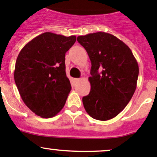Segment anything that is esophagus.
Masks as SVG:
<instances>
[{
    "mask_svg": "<svg viewBox=\"0 0 157 157\" xmlns=\"http://www.w3.org/2000/svg\"><path fill=\"white\" fill-rule=\"evenodd\" d=\"M79 80H80V79H79V78H75V79H74V83H77V82H78Z\"/></svg>",
    "mask_w": 157,
    "mask_h": 157,
    "instance_id": "1",
    "label": "esophagus"
}]
</instances>
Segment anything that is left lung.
Instances as JSON below:
<instances>
[{
	"mask_svg": "<svg viewBox=\"0 0 157 157\" xmlns=\"http://www.w3.org/2000/svg\"><path fill=\"white\" fill-rule=\"evenodd\" d=\"M77 41L91 62L90 91L83 97V107L90 117L112 119L125 108L136 89L139 66L131 49L107 32L80 36Z\"/></svg>",
	"mask_w": 157,
	"mask_h": 157,
	"instance_id": "1",
	"label": "left lung"
}]
</instances>
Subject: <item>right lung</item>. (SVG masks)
Segmentation results:
<instances>
[{
    "label": "right lung",
    "instance_id": "add662e5",
    "mask_svg": "<svg viewBox=\"0 0 157 157\" xmlns=\"http://www.w3.org/2000/svg\"><path fill=\"white\" fill-rule=\"evenodd\" d=\"M76 36L45 32L22 48L15 63L14 81L26 106L36 115L49 118L65 105L70 90L66 74L65 55Z\"/></svg>",
    "mask_w": 157,
    "mask_h": 157
}]
</instances>
